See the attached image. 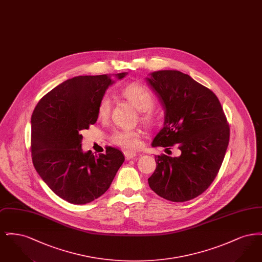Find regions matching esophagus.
Here are the masks:
<instances>
[{"label":"esophagus","instance_id":"1","mask_svg":"<svg viewBox=\"0 0 262 262\" xmlns=\"http://www.w3.org/2000/svg\"><path fill=\"white\" fill-rule=\"evenodd\" d=\"M124 154H125V157L126 160H130V159H133V158H136V157H137V153H136V152L125 151V152H124Z\"/></svg>","mask_w":262,"mask_h":262}]
</instances>
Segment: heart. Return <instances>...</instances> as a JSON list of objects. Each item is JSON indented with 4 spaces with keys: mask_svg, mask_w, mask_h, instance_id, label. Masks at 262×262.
Listing matches in <instances>:
<instances>
[{
    "mask_svg": "<svg viewBox=\"0 0 262 262\" xmlns=\"http://www.w3.org/2000/svg\"><path fill=\"white\" fill-rule=\"evenodd\" d=\"M123 95L138 111L141 112V119L145 123L152 122L151 109L155 105V97L149 88L139 83H132L123 89ZM111 111V101L104 96L100 101L97 115L100 120H106ZM140 132L137 129H117L111 136V141L125 149H135L140 142Z\"/></svg>",
    "mask_w": 262,
    "mask_h": 262,
    "instance_id": "b5f03b06",
    "label": "heart"
}]
</instances>
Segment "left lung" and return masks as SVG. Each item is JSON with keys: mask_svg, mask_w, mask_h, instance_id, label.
<instances>
[{"mask_svg": "<svg viewBox=\"0 0 262 262\" xmlns=\"http://www.w3.org/2000/svg\"><path fill=\"white\" fill-rule=\"evenodd\" d=\"M165 110L153 147L176 146L180 156L156 155L148 179L151 189L174 202L192 200L218 174L230 139V127L217 96L179 71H158L146 78Z\"/></svg>", "mask_w": 262, "mask_h": 262, "instance_id": "1", "label": "left lung"}]
</instances>
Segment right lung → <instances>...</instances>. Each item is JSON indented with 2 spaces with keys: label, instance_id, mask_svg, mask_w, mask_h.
<instances>
[{
  "label": "right lung",
  "instance_id": "obj_1",
  "mask_svg": "<svg viewBox=\"0 0 262 262\" xmlns=\"http://www.w3.org/2000/svg\"><path fill=\"white\" fill-rule=\"evenodd\" d=\"M126 73L118 74V79ZM111 76L79 75L63 81L38 102L31 116V156L35 170L51 189L73 204H86L110 187L125 161L107 147L94 155L81 148L80 130L98 119L97 110Z\"/></svg>",
  "mask_w": 262,
  "mask_h": 262
}]
</instances>
